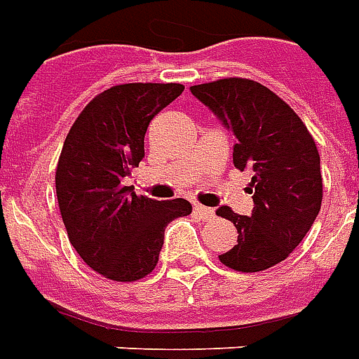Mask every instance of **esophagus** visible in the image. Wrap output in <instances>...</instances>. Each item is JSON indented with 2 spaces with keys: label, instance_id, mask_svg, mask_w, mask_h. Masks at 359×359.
Listing matches in <instances>:
<instances>
[{
  "label": "esophagus",
  "instance_id": "esophagus-1",
  "mask_svg": "<svg viewBox=\"0 0 359 359\" xmlns=\"http://www.w3.org/2000/svg\"><path fill=\"white\" fill-rule=\"evenodd\" d=\"M195 212H197V216L201 219H205V222H208V219H212L214 216H216V212L212 210V208H206V206H195Z\"/></svg>",
  "mask_w": 359,
  "mask_h": 359
}]
</instances>
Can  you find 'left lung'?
<instances>
[{
	"instance_id": "left-lung-1",
	"label": "left lung",
	"mask_w": 359,
	"mask_h": 359,
	"mask_svg": "<svg viewBox=\"0 0 359 359\" xmlns=\"http://www.w3.org/2000/svg\"><path fill=\"white\" fill-rule=\"evenodd\" d=\"M191 93L218 116L237 143L233 164L250 172L255 208L250 216L219 206L233 222L237 245L219 255L235 271H264L298 247L321 208L323 180L316 141L281 97L247 78L191 86Z\"/></svg>"
}]
</instances>
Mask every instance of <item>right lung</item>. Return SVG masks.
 Wrapping results in <instances>:
<instances>
[{
	"label": "right lung",
	"instance_id": "obj_1",
	"mask_svg": "<svg viewBox=\"0 0 359 359\" xmlns=\"http://www.w3.org/2000/svg\"><path fill=\"white\" fill-rule=\"evenodd\" d=\"M182 83H120L93 97L62 145L55 187L67 233L97 273L137 281L158 262L164 229L191 214L189 201H153L124 185L145 156L151 120Z\"/></svg>",
	"mask_w": 359,
	"mask_h": 359
}]
</instances>
